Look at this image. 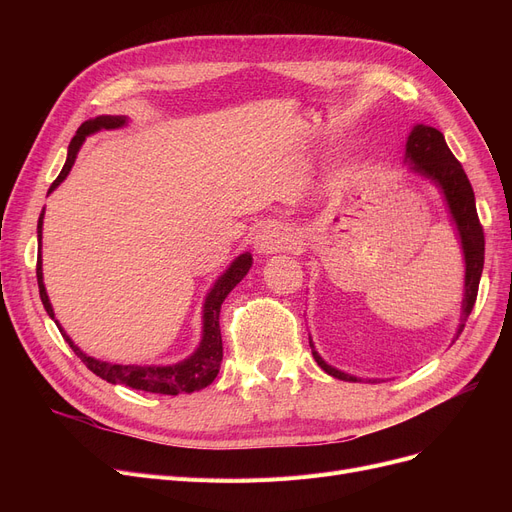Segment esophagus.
<instances>
[{"instance_id":"1","label":"esophagus","mask_w":512,"mask_h":512,"mask_svg":"<svg viewBox=\"0 0 512 512\" xmlns=\"http://www.w3.org/2000/svg\"><path fill=\"white\" fill-rule=\"evenodd\" d=\"M288 240V228H284L282 224H265L255 236V247L259 253L270 255L282 251L288 245Z\"/></svg>"}]
</instances>
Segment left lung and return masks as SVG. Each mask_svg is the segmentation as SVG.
Listing matches in <instances>:
<instances>
[{
    "label": "left lung",
    "mask_w": 512,
    "mask_h": 512,
    "mask_svg": "<svg viewBox=\"0 0 512 512\" xmlns=\"http://www.w3.org/2000/svg\"><path fill=\"white\" fill-rule=\"evenodd\" d=\"M407 159L413 161L415 172H421L423 176L432 178L436 184H440V188L446 195L452 218L456 222V228H459V234H461L465 263H467L465 299H463V315H461V328H459V334H461L477 299L479 278L483 270V253H486V240H483V228L477 218L473 188L461 166V161L452 155V151L444 141V134L434 126L419 124L413 128L407 141ZM459 334H456V338H459ZM313 357L317 365L326 373L334 375V378L344 382H361V378H355V375H348L330 367L315 351H313Z\"/></svg>",
    "instance_id": "left-lung-1"
}]
</instances>
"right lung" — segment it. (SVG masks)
I'll use <instances>...</instances> for the list:
<instances>
[{"instance_id":"add662e5","label":"right lung","mask_w":512,"mask_h":512,"mask_svg":"<svg viewBox=\"0 0 512 512\" xmlns=\"http://www.w3.org/2000/svg\"><path fill=\"white\" fill-rule=\"evenodd\" d=\"M126 124L124 116H99L95 120H87L80 124V128L76 130L74 139L70 141L68 147V159L60 172V176L51 182L49 193L56 188L70 172L76 153L83 145V141L87 139V134L101 130V128H118ZM41 228H43V213L37 224V236H39V247H41ZM253 259L249 253L240 255L228 270L226 274L215 282V286L211 288L209 297L205 301V311H203V340L201 346L197 348V353L193 357H188L182 363L176 365H166V367H155V365H114V363H105V361H97L93 357H87L80 348L68 338V334L60 328L62 336L66 338V342L70 344V348L74 351V355L83 361L95 375H99L101 380L110 382V384H124L128 388L134 390H145V392H153V394H166V396H176V394H191V392H199L205 386H209L215 375L220 371V363L224 357V348H222V332H220V309L224 299L230 294V290L247 276L249 267H251ZM37 282H39V294H41V303L45 307V311L49 313V317H53V309L51 303L47 299L45 292V284H43V270H41V251L37 257Z\"/></svg>"}]
</instances>
